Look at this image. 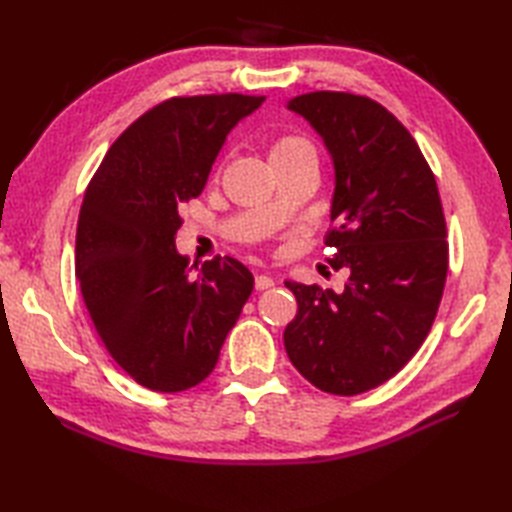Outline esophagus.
<instances>
[{
    "mask_svg": "<svg viewBox=\"0 0 512 512\" xmlns=\"http://www.w3.org/2000/svg\"><path fill=\"white\" fill-rule=\"evenodd\" d=\"M273 286H275L273 277H268V275H257L255 277V290H268V288H273Z\"/></svg>",
    "mask_w": 512,
    "mask_h": 512,
    "instance_id": "1",
    "label": "esophagus"
}]
</instances>
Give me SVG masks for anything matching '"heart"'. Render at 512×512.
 Returning <instances> with one entry per match:
<instances>
[{
	"label": "heart",
	"instance_id": "b5f03b06",
	"mask_svg": "<svg viewBox=\"0 0 512 512\" xmlns=\"http://www.w3.org/2000/svg\"><path fill=\"white\" fill-rule=\"evenodd\" d=\"M270 165L275 169L306 167L312 165L319 169V149L308 136L301 134H284L275 138L268 147Z\"/></svg>",
	"mask_w": 512,
	"mask_h": 512
}]
</instances>
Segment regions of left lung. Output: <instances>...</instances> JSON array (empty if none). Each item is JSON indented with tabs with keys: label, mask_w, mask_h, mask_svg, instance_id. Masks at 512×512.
Segmentation results:
<instances>
[{
	"label": "left lung",
	"mask_w": 512,
	"mask_h": 512,
	"mask_svg": "<svg viewBox=\"0 0 512 512\" xmlns=\"http://www.w3.org/2000/svg\"><path fill=\"white\" fill-rule=\"evenodd\" d=\"M288 110L332 156L325 246L339 250L330 266L350 277L341 292L286 281L299 310L284 345L314 387L356 396L396 376L436 319L449 270L438 184L405 125L367 96L310 92Z\"/></svg>",
	"instance_id": "obj_1"
}]
</instances>
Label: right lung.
I'll return each instance as SVG.
<instances>
[{
  "instance_id": "1",
  "label": "right lung",
  "mask_w": 512,
  "mask_h": 512,
  "mask_svg": "<svg viewBox=\"0 0 512 512\" xmlns=\"http://www.w3.org/2000/svg\"><path fill=\"white\" fill-rule=\"evenodd\" d=\"M264 101L209 94L151 107L116 138L85 191L76 228L85 308L114 361L151 391L202 383L253 292V273L233 257L189 266L176 233L228 132Z\"/></svg>"
}]
</instances>
